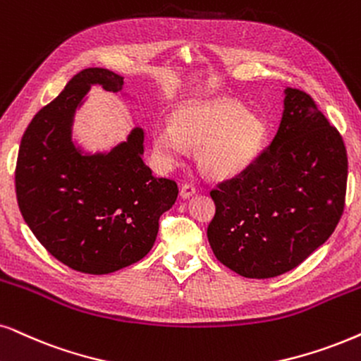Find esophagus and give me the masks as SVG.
<instances>
[{
    "label": "esophagus",
    "mask_w": 361,
    "mask_h": 361,
    "mask_svg": "<svg viewBox=\"0 0 361 361\" xmlns=\"http://www.w3.org/2000/svg\"><path fill=\"white\" fill-rule=\"evenodd\" d=\"M196 193V188L193 185H190V183H185L183 186H181V190H180V196L183 200H186V198H190V196H193Z\"/></svg>",
    "instance_id": "obj_1"
}]
</instances>
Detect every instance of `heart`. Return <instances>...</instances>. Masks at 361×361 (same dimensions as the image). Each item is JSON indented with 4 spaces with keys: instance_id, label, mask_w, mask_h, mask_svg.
<instances>
[{
    "instance_id": "b5f03b06",
    "label": "heart",
    "mask_w": 361,
    "mask_h": 361,
    "mask_svg": "<svg viewBox=\"0 0 361 361\" xmlns=\"http://www.w3.org/2000/svg\"><path fill=\"white\" fill-rule=\"evenodd\" d=\"M264 123L231 99H195L173 113V125L153 133V154L161 168L186 157V145L198 147V163L214 176H235L250 166L263 147Z\"/></svg>"
}]
</instances>
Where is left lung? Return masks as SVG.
Here are the masks:
<instances>
[{
	"label": "left lung",
	"instance_id": "obj_1",
	"mask_svg": "<svg viewBox=\"0 0 361 361\" xmlns=\"http://www.w3.org/2000/svg\"><path fill=\"white\" fill-rule=\"evenodd\" d=\"M275 138L212 190L214 257L245 278L293 270L330 238L345 207L348 159L336 128L305 91L286 88Z\"/></svg>",
	"mask_w": 361,
	"mask_h": 361
}]
</instances>
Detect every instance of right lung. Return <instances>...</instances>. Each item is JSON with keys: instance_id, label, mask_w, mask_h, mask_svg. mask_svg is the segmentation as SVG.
I'll return each mask as SVG.
<instances>
[{"instance_id": "1", "label": "right lung", "mask_w": 361, "mask_h": 361, "mask_svg": "<svg viewBox=\"0 0 361 361\" xmlns=\"http://www.w3.org/2000/svg\"><path fill=\"white\" fill-rule=\"evenodd\" d=\"M97 85L121 93L125 83L104 68H86L36 113L21 138L15 183L18 207L39 243L73 270L106 275L147 257L178 186L145 165L141 126L109 152L76 145V109Z\"/></svg>"}]
</instances>
